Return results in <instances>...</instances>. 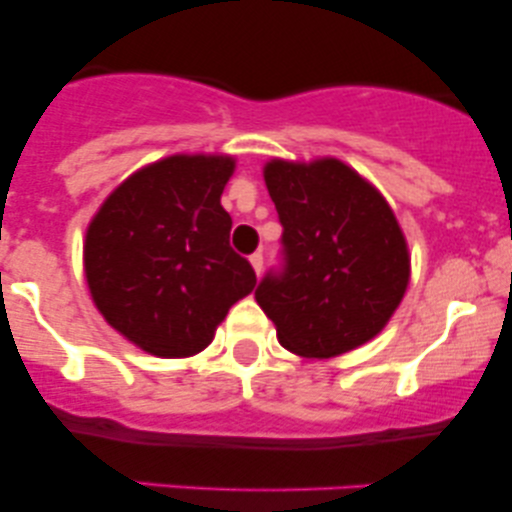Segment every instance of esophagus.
I'll return each instance as SVG.
<instances>
[{"label": "esophagus", "mask_w": 512, "mask_h": 512, "mask_svg": "<svg viewBox=\"0 0 512 512\" xmlns=\"http://www.w3.org/2000/svg\"><path fill=\"white\" fill-rule=\"evenodd\" d=\"M250 264H252V269H255V274L262 276V272H264V257H262V252H255V255H250Z\"/></svg>", "instance_id": "1"}]
</instances>
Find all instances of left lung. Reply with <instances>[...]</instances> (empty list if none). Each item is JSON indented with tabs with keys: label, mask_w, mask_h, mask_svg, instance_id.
<instances>
[{
	"label": "left lung",
	"mask_w": 512,
	"mask_h": 512,
	"mask_svg": "<svg viewBox=\"0 0 512 512\" xmlns=\"http://www.w3.org/2000/svg\"><path fill=\"white\" fill-rule=\"evenodd\" d=\"M262 173L284 226V267L267 272L255 301L279 344L303 358H334L378 337L411 272L395 211L339 158H272Z\"/></svg>",
	"instance_id": "1"
}]
</instances>
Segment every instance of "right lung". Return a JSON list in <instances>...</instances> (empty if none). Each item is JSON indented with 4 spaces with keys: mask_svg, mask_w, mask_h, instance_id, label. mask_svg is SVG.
<instances>
[{
    "mask_svg": "<svg viewBox=\"0 0 512 512\" xmlns=\"http://www.w3.org/2000/svg\"><path fill=\"white\" fill-rule=\"evenodd\" d=\"M236 158L173 154L110 192L86 228L93 303L127 342L158 358L204 351L233 303L255 289L250 262L228 245L221 207Z\"/></svg>",
    "mask_w": 512,
    "mask_h": 512,
    "instance_id": "right-lung-1",
    "label": "right lung"
}]
</instances>
